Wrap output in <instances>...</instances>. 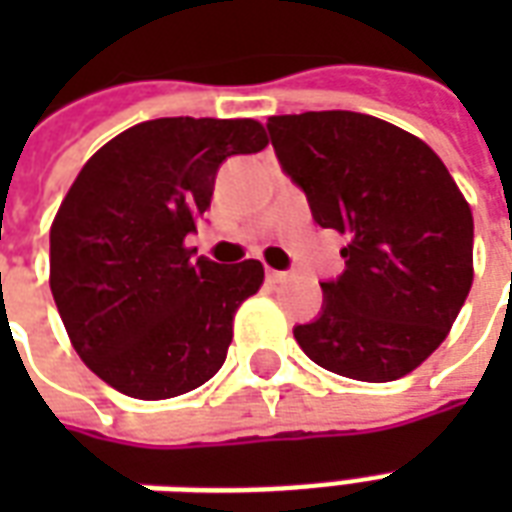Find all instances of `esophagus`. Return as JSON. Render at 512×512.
<instances>
[{
    "label": "esophagus",
    "mask_w": 512,
    "mask_h": 512,
    "mask_svg": "<svg viewBox=\"0 0 512 512\" xmlns=\"http://www.w3.org/2000/svg\"><path fill=\"white\" fill-rule=\"evenodd\" d=\"M290 274L288 271H274V268H266V279L271 282V285H279V282H285Z\"/></svg>",
    "instance_id": "esophagus-1"
}]
</instances>
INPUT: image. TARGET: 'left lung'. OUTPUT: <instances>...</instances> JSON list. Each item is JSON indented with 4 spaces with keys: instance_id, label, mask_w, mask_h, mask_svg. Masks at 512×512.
<instances>
[{
    "instance_id": "8db88e82",
    "label": "left lung",
    "mask_w": 512,
    "mask_h": 512,
    "mask_svg": "<svg viewBox=\"0 0 512 512\" xmlns=\"http://www.w3.org/2000/svg\"><path fill=\"white\" fill-rule=\"evenodd\" d=\"M282 167L312 219L348 238L343 277L293 337L315 365L384 384L417 370L450 334L474 279V219L419 136L359 112L268 117Z\"/></svg>"
}]
</instances>
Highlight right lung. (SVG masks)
Returning <instances> with one entry per match:
<instances>
[{
  "instance_id": "1",
  "label": "right lung",
  "mask_w": 512,
  "mask_h": 512,
  "mask_svg": "<svg viewBox=\"0 0 512 512\" xmlns=\"http://www.w3.org/2000/svg\"><path fill=\"white\" fill-rule=\"evenodd\" d=\"M252 117H158L90 156L51 222L49 285L82 362L139 400L186 395L219 373L263 263L191 257L216 169L257 153Z\"/></svg>"
}]
</instances>
